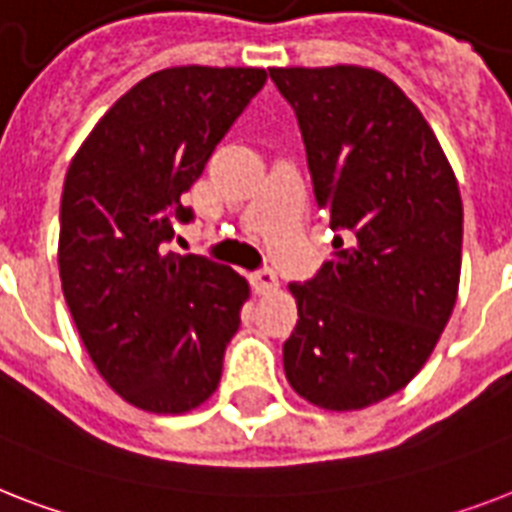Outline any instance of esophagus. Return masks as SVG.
I'll list each match as a JSON object with an SVG mask.
<instances>
[{
    "label": "esophagus",
    "instance_id": "obj_1",
    "mask_svg": "<svg viewBox=\"0 0 512 512\" xmlns=\"http://www.w3.org/2000/svg\"><path fill=\"white\" fill-rule=\"evenodd\" d=\"M252 284H255L257 294H270V292H276V289H278V276H276V270H270V268L257 270L255 276H252Z\"/></svg>",
    "mask_w": 512,
    "mask_h": 512
}]
</instances>
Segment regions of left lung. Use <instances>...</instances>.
Here are the masks:
<instances>
[{"label": "left lung", "mask_w": 512, "mask_h": 512, "mask_svg": "<svg viewBox=\"0 0 512 512\" xmlns=\"http://www.w3.org/2000/svg\"><path fill=\"white\" fill-rule=\"evenodd\" d=\"M297 115L334 257L289 284L284 371L299 397L360 410L410 384L458 299L463 202L434 131L371 68H270Z\"/></svg>", "instance_id": "obj_1"}]
</instances>
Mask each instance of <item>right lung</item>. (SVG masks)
Wrapping results in <instances>:
<instances>
[{
  "label": "right lung",
  "instance_id": "right-lung-1",
  "mask_svg": "<svg viewBox=\"0 0 512 512\" xmlns=\"http://www.w3.org/2000/svg\"><path fill=\"white\" fill-rule=\"evenodd\" d=\"M265 78L263 68L157 70L105 112L65 176L62 294L91 363L149 413L202 405L242 323L247 281L170 242L194 218L181 197Z\"/></svg>",
  "mask_w": 512,
  "mask_h": 512
}]
</instances>
